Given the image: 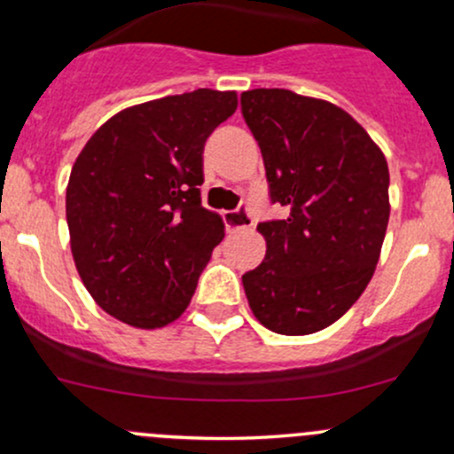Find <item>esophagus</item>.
I'll list each match as a JSON object with an SVG mask.
<instances>
[{"mask_svg": "<svg viewBox=\"0 0 454 454\" xmlns=\"http://www.w3.org/2000/svg\"><path fill=\"white\" fill-rule=\"evenodd\" d=\"M228 231H244V228H253V217H250L248 208H237L223 215Z\"/></svg>", "mask_w": 454, "mask_h": 454, "instance_id": "obj_1", "label": "esophagus"}]
</instances>
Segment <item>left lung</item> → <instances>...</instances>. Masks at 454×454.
<instances>
[{"label":"left lung","mask_w":454,"mask_h":454,"mask_svg":"<svg viewBox=\"0 0 454 454\" xmlns=\"http://www.w3.org/2000/svg\"><path fill=\"white\" fill-rule=\"evenodd\" d=\"M241 112L261 146L270 198L265 259L241 277L263 327L308 336L336 323L369 286L388 213V164L364 127L329 100L248 90Z\"/></svg>","instance_id":"obj_1"}]
</instances>
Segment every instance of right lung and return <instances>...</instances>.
I'll use <instances>...</instances> for the list:
<instances>
[{"instance_id": "1", "label": "right lung", "mask_w": 454, "mask_h": 454, "mask_svg": "<svg viewBox=\"0 0 454 454\" xmlns=\"http://www.w3.org/2000/svg\"><path fill=\"white\" fill-rule=\"evenodd\" d=\"M237 91L201 87L131 105L94 131L66 191L79 277L105 312L138 329L184 314L223 222L201 206L204 142Z\"/></svg>"}]
</instances>
